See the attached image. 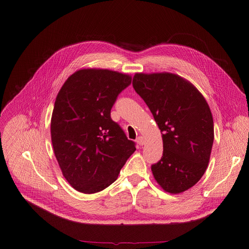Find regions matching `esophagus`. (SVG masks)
I'll return each instance as SVG.
<instances>
[{"label": "esophagus", "instance_id": "obj_1", "mask_svg": "<svg viewBox=\"0 0 249 249\" xmlns=\"http://www.w3.org/2000/svg\"><path fill=\"white\" fill-rule=\"evenodd\" d=\"M137 143H138L140 146H143V145L145 144V140H144V138L142 137V136H139V137L137 138Z\"/></svg>", "mask_w": 249, "mask_h": 249}]
</instances>
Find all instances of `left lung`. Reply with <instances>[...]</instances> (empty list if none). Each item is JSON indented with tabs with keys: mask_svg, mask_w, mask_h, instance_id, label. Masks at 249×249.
<instances>
[{
	"mask_svg": "<svg viewBox=\"0 0 249 249\" xmlns=\"http://www.w3.org/2000/svg\"><path fill=\"white\" fill-rule=\"evenodd\" d=\"M133 88L162 133V157L152 165L155 179L173 194L191 188L206 171L214 142L207 101L191 83L170 73L136 74Z\"/></svg>",
	"mask_w": 249,
	"mask_h": 249,
	"instance_id": "8db88e82",
	"label": "left lung"
}]
</instances>
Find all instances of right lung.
<instances>
[{"label":"right lung","mask_w":249,"mask_h":249,"mask_svg":"<svg viewBox=\"0 0 249 249\" xmlns=\"http://www.w3.org/2000/svg\"><path fill=\"white\" fill-rule=\"evenodd\" d=\"M131 81L114 71L84 69L70 76L58 92L52 145L64 177L82 193H96L112 184L136 151L135 142L110 116Z\"/></svg>","instance_id":"add662e5"}]
</instances>
